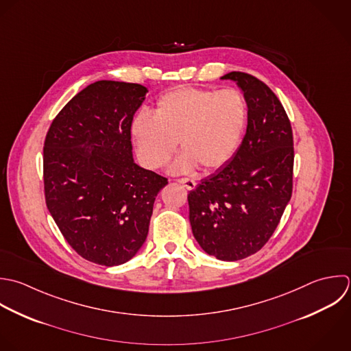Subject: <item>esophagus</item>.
I'll list each match as a JSON object with an SVG mask.
<instances>
[{"label":"esophagus","mask_w":351,"mask_h":351,"mask_svg":"<svg viewBox=\"0 0 351 351\" xmlns=\"http://www.w3.org/2000/svg\"><path fill=\"white\" fill-rule=\"evenodd\" d=\"M178 182H179L180 184H183L187 190H194L195 186H197V183H195L194 180H191V179H179Z\"/></svg>","instance_id":"34e87169"}]
</instances>
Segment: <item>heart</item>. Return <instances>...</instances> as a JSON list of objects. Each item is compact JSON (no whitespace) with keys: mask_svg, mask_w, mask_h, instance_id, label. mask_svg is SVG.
I'll return each instance as SVG.
<instances>
[{"mask_svg":"<svg viewBox=\"0 0 351 351\" xmlns=\"http://www.w3.org/2000/svg\"><path fill=\"white\" fill-rule=\"evenodd\" d=\"M247 125V104L235 88L210 90L178 87L162 94L153 116L135 117L131 134L142 162L164 168L178 141L182 154L171 167L173 173L206 172L224 168L235 157Z\"/></svg>","mask_w":351,"mask_h":351,"instance_id":"b5f03b06","label":"heart"}]
</instances>
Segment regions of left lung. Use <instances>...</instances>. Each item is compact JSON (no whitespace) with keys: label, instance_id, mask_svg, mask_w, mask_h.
<instances>
[{"label":"left lung","instance_id":"1","mask_svg":"<svg viewBox=\"0 0 351 351\" xmlns=\"http://www.w3.org/2000/svg\"><path fill=\"white\" fill-rule=\"evenodd\" d=\"M220 79L243 93L247 128L231 162L189 193V219L205 253L238 261L269 241L291 199L294 142L287 113L265 83L245 72Z\"/></svg>","mask_w":351,"mask_h":351}]
</instances>
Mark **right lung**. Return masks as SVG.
<instances>
[{"label":"right lung","mask_w":351,"mask_h":351,"mask_svg":"<svg viewBox=\"0 0 351 351\" xmlns=\"http://www.w3.org/2000/svg\"><path fill=\"white\" fill-rule=\"evenodd\" d=\"M146 93L136 83H91L60 110L45 139L47 209L69 246L98 265H121L139 252L168 184L132 156L131 124Z\"/></svg>","instance_id":"1"}]
</instances>
